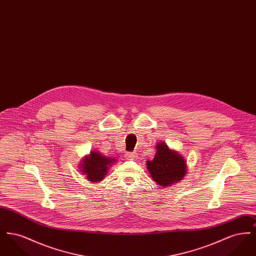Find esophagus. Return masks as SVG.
<instances>
[{
    "instance_id": "obj_1",
    "label": "esophagus",
    "mask_w": 256,
    "mask_h": 256,
    "mask_svg": "<svg viewBox=\"0 0 256 256\" xmlns=\"http://www.w3.org/2000/svg\"><path fill=\"white\" fill-rule=\"evenodd\" d=\"M126 159H135L137 158V154H134V152H126Z\"/></svg>"
}]
</instances>
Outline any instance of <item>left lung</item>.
<instances>
[{"label": "left lung", "mask_w": 256, "mask_h": 256, "mask_svg": "<svg viewBox=\"0 0 256 256\" xmlns=\"http://www.w3.org/2000/svg\"><path fill=\"white\" fill-rule=\"evenodd\" d=\"M152 160L146 161V169L152 180L162 187L172 186L182 180L187 172L186 161L178 152L170 150L164 142L156 146Z\"/></svg>", "instance_id": "8db88e82"}]
</instances>
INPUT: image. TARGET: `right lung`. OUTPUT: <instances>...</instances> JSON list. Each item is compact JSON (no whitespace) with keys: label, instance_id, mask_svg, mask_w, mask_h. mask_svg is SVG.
Listing matches in <instances>:
<instances>
[{"label":"right lung","instance_id":"obj_1","mask_svg":"<svg viewBox=\"0 0 256 256\" xmlns=\"http://www.w3.org/2000/svg\"><path fill=\"white\" fill-rule=\"evenodd\" d=\"M115 161L116 159L104 156L98 152L93 150L82 159L80 170L82 174H86L88 182H98L104 178L110 166H112Z\"/></svg>","mask_w":256,"mask_h":256}]
</instances>
